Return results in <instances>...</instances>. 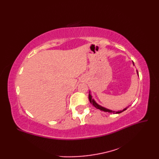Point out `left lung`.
<instances>
[{
  "mask_svg": "<svg viewBox=\"0 0 159 159\" xmlns=\"http://www.w3.org/2000/svg\"><path fill=\"white\" fill-rule=\"evenodd\" d=\"M133 63L134 64L133 61ZM137 75L139 76V73H138L137 70ZM89 102H91V104H93V105L94 107H95L96 108V109H100V111H104V112H108V113H113V114H114V113H116V114L120 113H121V112H123V111H124L125 110H126V109H128V108L129 107H127L125 108V109H124L123 110H120V111H112V110L108 109H107V108H105V107H102V106L99 105V104H98L95 100H94V99L92 98V96L91 95L90 91H89Z\"/></svg>",
  "mask_w": 159,
  "mask_h": 159,
  "instance_id": "left-lung-1",
  "label": "left lung"
}]
</instances>
